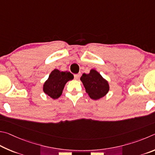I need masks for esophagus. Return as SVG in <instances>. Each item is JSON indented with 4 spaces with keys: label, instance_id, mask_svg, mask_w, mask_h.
Wrapping results in <instances>:
<instances>
[{
    "label": "esophagus",
    "instance_id": "1",
    "mask_svg": "<svg viewBox=\"0 0 155 155\" xmlns=\"http://www.w3.org/2000/svg\"><path fill=\"white\" fill-rule=\"evenodd\" d=\"M80 77V73H78V74H75L74 75L75 80H78V79H79Z\"/></svg>",
    "mask_w": 155,
    "mask_h": 155
}]
</instances>
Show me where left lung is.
I'll return each instance as SVG.
<instances>
[{
  "label": "left lung",
  "instance_id": "obj_1",
  "mask_svg": "<svg viewBox=\"0 0 155 155\" xmlns=\"http://www.w3.org/2000/svg\"><path fill=\"white\" fill-rule=\"evenodd\" d=\"M80 80L92 99L97 100L104 97L110 90L107 81L96 70L91 69L88 74L83 73Z\"/></svg>",
  "mask_w": 155,
  "mask_h": 155
}]
</instances>
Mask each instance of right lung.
Segmentation results:
<instances>
[{
    "label": "right lung",
    "mask_w": 155,
    "mask_h": 155,
    "mask_svg": "<svg viewBox=\"0 0 155 155\" xmlns=\"http://www.w3.org/2000/svg\"><path fill=\"white\" fill-rule=\"evenodd\" d=\"M73 79V75L68 71H61L55 69L49 75L43 84V92L53 99H58L62 93L68 81Z\"/></svg>",
    "instance_id": "right-lung-1"
}]
</instances>
